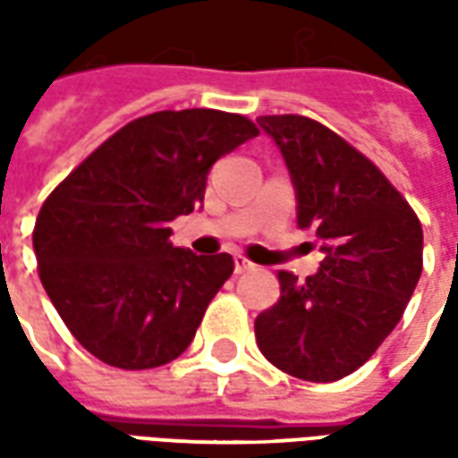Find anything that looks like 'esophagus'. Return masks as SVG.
<instances>
[{"instance_id":"1","label":"esophagus","mask_w":458,"mask_h":458,"mask_svg":"<svg viewBox=\"0 0 458 458\" xmlns=\"http://www.w3.org/2000/svg\"><path fill=\"white\" fill-rule=\"evenodd\" d=\"M251 268H254V264H251V261H249L246 256H242V254L234 256V271H236V274H246V271H251Z\"/></svg>"}]
</instances>
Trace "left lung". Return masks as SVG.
<instances>
[{
    "label": "left lung",
    "instance_id": "obj_1",
    "mask_svg": "<svg viewBox=\"0 0 458 458\" xmlns=\"http://www.w3.org/2000/svg\"><path fill=\"white\" fill-rule=\"evenodd\" d=\"M296 190V222L326 259L306 281L281 271V298L256 318L264 358L308 382L365 365L400 323L421 276V224L382 172L303 115H261Z\"/></svg>",
    "mask_w": 458,
    "mask_h": 458
}]
</instances>
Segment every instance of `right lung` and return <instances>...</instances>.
Listing matches in <instances>:
<instances>
[{"label":"right lung","instance_id":"obj_1","mask_svg":"<svg viewBox=\"0 0 458 458\" xmlns=\"http://www.w3.org/2000/svg\"><path fill=\"white\" fill-rule=\"evenodd\" d=\"M256 135L236 113L160 110L110 135L48 194L34 226L38 276L90 355L148 369L190 348L234 259L172 246L170 222L202 207L214 162Z\"/></svg>","mask_w":458,"mask_h":458}]
</instances>
